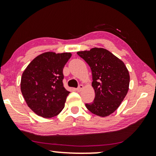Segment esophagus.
Instances as JSON below:
<instances>
[{"label": "esophagus", "mask_w": 156, "mask_h": 156, "mask_svg": "<svg viewBox=\"0 0 156 156\" xmlns=\"http://www.w3.org/2000/svg\"><path fill=\"white\" fill-rule=\"evenodd\" d=\"M83 89H84V86L82 84H80L77 87V89H76V90H77V91H81Z\"/></svg>", "instance_id": "34e87169"}]
</instances>
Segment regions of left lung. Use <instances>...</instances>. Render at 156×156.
I'll return each instance as SVG.
<instances>
[{
    "label": "left lung",
    "mask_w": 156,
    "mask_h": 156,
    "mask_svg": "<svg viewBox=\"0 0 156 156\" xmlns=\"http://www.w3.org/2000/svg\"><path fill=\"white\" fill-rule=\"evenodd\" d=\"M77 55L88 64L95 91L93 102L85 106L89 112L105 117L116 111L129 91L130 76L121 59L104 48L81 51Z\"/></svg>",
    "instance_id": "obj_1"
}]
</instances>
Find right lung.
Segmentation results:
<instances>
[{
    "label": "right lung",
    "mask_w": 156,
    "mask_h": 156,
    "mask_svg": "<svg viewBox=\"0 0 156 156\" xmlns=\"http://www.w3.org/2000/svg\"><path fill=\"white\" fill-rule=\"evenodd\" d=\"M71 53L48 52L36 57L23 72L20 89L27 106L44 118L58 115L69 91L63 84V68Z\"/></svg>",
    "instance_id": "add662e5"
}]
</instances>
